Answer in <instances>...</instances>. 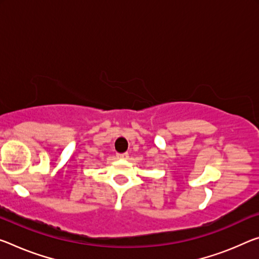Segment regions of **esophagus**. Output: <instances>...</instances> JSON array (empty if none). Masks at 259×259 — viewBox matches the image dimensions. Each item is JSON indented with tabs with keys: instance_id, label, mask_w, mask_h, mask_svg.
<instances>
[{
	"instance_id": "34e87169",
	"label": "esophagus",
	"mask_w": 259,
	"mask_h": 259,
	"mask_svg": "<svg viewBox=\"0 0 259 259\" xmlns=\"http://www.w3.org/2000/svg\"><path fill=\"white\" fill-rule=\"evenodd\" d=\"M116 157H117L118 159H128L129 154L126 153V152H125V153H117V154H116Z\"/></svg>"
}]
</instances>
